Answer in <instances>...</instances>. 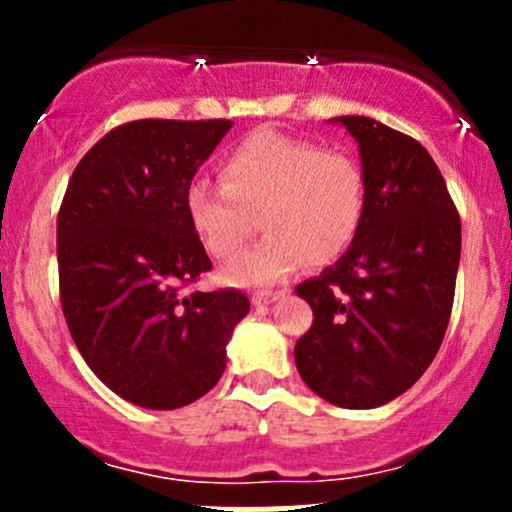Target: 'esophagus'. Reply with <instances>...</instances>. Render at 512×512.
I'll return each mask as SVG.
<instances>
[{"mask_svg": "<svg viewBox=\"0 0 512 512\" xmlns=\"http://www.w3.org/2000/svg\"><path fill=\"white\" fill-rule=\"evenodd\" d=\"M280 299V292H255L252 294V304L255 307H262V304H272Z\"/></svg>", "mask_w": 512, "mask_h": 512, "instance_id": "1", "label": "esophagus"}]
</instances>
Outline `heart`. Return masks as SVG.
Returning <instances> with one entry per match:
<instances>
[{"label":"heart","instance_id":"b5f03b06","mask_svg":"<svg viewBox=\"0 0 512 512\" xmlns=\"http://www.w3.org/2000/svg\"><path fill=\"white\" fill-rule=\"evenodd\" d=\"M220 183L195 180L185 195L188 223L205 250L223 260L257 223L265 230L220 270L232 287L275 285L304 260L327 265L349 250L364 223L359 160L285 133L257 131L237 143L220 165Z\"/></svg>","mask_w":512,"mask_h":512}]
</instances>
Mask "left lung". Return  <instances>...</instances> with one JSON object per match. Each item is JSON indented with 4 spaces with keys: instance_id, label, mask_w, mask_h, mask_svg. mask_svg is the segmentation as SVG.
Returning <instances> with one entry per match:
<instances>
[{
    "instance_id": "8db88e82",
    "label": "left lung",
    "mask_w": 512,
    "mask_h": 512,
    "mask_svg": "<svg viewBox=\"0 0 512 512\" xmlns=\"http://www.w3.org/2000/svg\"><path fill=\"white\" fill-rule=\"evenodd\" d=\"M359 146L366 213L349 250L297 285L314 312L294 347L304 384L342 409L409 391L446 334L461 220L441 170L414 138L366 116H337Z\"/></svg>"
}]
</instances>
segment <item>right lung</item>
Masks as SVG:
<instances>
[{
  "label": "right lung",
  "instance_id": "right-lung-1",
  "mask_svg": "<svg viewBox=\"0 0 512 512\" xmlns=\"http://www.w3.org/2000/svg\"><path fill=\"white\" fill-rule=\"evenodd\" d=\"M232 121L146 118L81 158L56 223L61 307L98 379L141 409L208 394L250 312L242 292L180 294L210 270L185 210L190 180Z\"/></svg>",
  "mask_w": 512,
  "mask_h": 512
}]
</instances>
